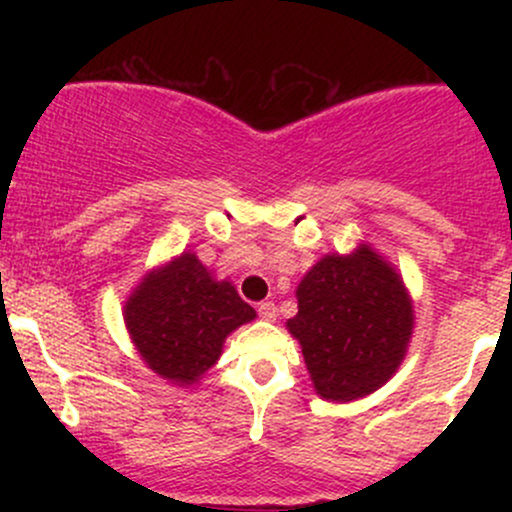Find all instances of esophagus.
<instances>
[{"instance_id":"esophagus-1","label":"esophagus","mask_w":512,"mask_h":512,"mask_svg":"<svg viewBox=\"0 0 512 512\" xmlns=\"http://www.w3.org/2000/svg\"><path fill=\"white\" fill-rule=\"evenodd\" d=\"M257 313H260L262 320H267V322L276 320V308L272 301H262L260 305H257Z\"/></svg>"}]
</instances>
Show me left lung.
Wrapping results in <instances>:
<instances>
[{
  "label": "left lung",
  "instance_id": "8db88e82",
  "mask_svg": "<svg viewBox=\"0 0 512 512\" xmlns=\"http://www.w3.org/2000/svg\"><path fill=\"white\" fill-rule=\"evenodd\" d=\"M286 322L303 349L315 392L351 402L383 387L404 361L414 308L402 276L370 245L325 255L296 289Z\"/></svg>",
  "mask_w": 512,
  "mask_h": 512
}]
</instances>
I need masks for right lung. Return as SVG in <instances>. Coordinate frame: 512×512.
Masks as SVG:
<instances>
[{
  "mask_svg": "<svg viewBox=\"0 0 512 512\" xmlns=\"http://www.w3.org/2000/svg\"><path fill=\"white\" fill-rule=\"evenodd\" d=\"M255 310L231 281H216L195 252H182L142 279L125 303V325L144 363L168 383H197L219 361L233 330Z\"/></svg>",
  "mask_w": 512,
  "mask_h": 512,
  "instance_id": "obj_1",
  "label": "right lung"
}]
</instances>
